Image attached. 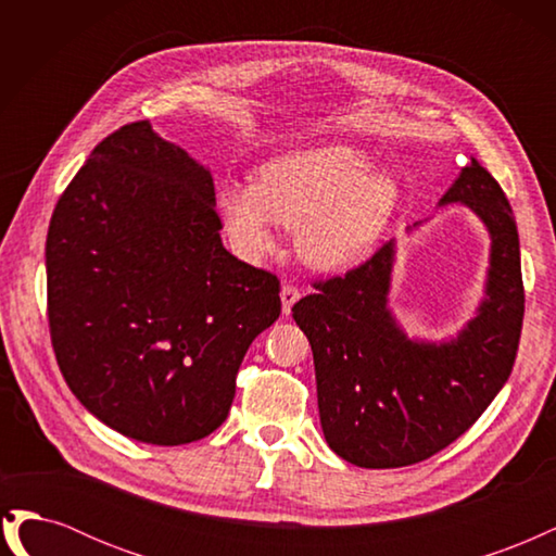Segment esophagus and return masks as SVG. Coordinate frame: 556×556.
Returning a JSON list of instances; mask_svg holds the SVG:
<instances>
[{
	"instance_id": "obj_1",
	"label": "esophagus",
	"mask_w": 556,
	"mask_h": 556,
	"mask_svg": "<svg viewBox=\"0 0 556 556\" xmlns=\"http://www.w3.org/2000/svg\"><path fill=\"white\" fill-rule=\"evenodd\" d=\"M280 299H282V313L290 315V313H292V306L301 299V290L296 288V285H290V282L282 285Z\"/></svg>"
}]
</instances>
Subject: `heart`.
I'll return each instance as SVG.
<instances>
[{
  "label": "heart",
  "instance_id": "1",
  "mask_svg": "<svg viewBox=\"0 0 556 556\" xmlns=\"http://www.w3.org/2000/svg\"><path fill=\"white\" fill-rule=\"evenodd\" d=\"M368 174L371 162L350 146L294 150L264 164L260 182H227L217 204L245 257L271 250L280 223L301 227L299 245L308 262L343 266L376 243L399 204L396 182Z\"/></svg>",
  "mask_w": 556,
  "mask_h": 556
}]
</instances>
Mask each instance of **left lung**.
<instances>
[{"instance_id": "left-lung-1", "label": "left lung", "mask_w": 556, "mask_h": 556, "mask_svg": "<svg viewBox=\"0 0 556 556\" xmlns=\"http://www.w3.org/2000/svg\"><path fill=\"white\" fill-rule=\"evenodd\" d=\"M492 237L486 299L447 343L410 341L387 308L394 243L343 276L315 280L292 313L308 336L329 447L362 468L425 462L457 441L506 384L525 319L519 237L506 192L476 160L443 194Z\"/></svg>"}]
</instances>
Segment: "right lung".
Returning a JSON list of instances; mask_svg holds the SVG:
<instances>
[{
    "label": "right lung",
    "mask_w": 556,
    "mask_h": 556,
    "mask_svg": "<svg viewBox=\"0 0 556 556\" xmlns=\"http://www.w3.org/2000/svg\"><path fill=\"white\" fill-rule=\"evenodd\" d=\"M208 169L148 121L97 143L46 239L60 371L127 439L185 445L225 422L280 280L225 250Z\"/></svg>",
    "instance_id": "obj_1"
}]
</instances>
